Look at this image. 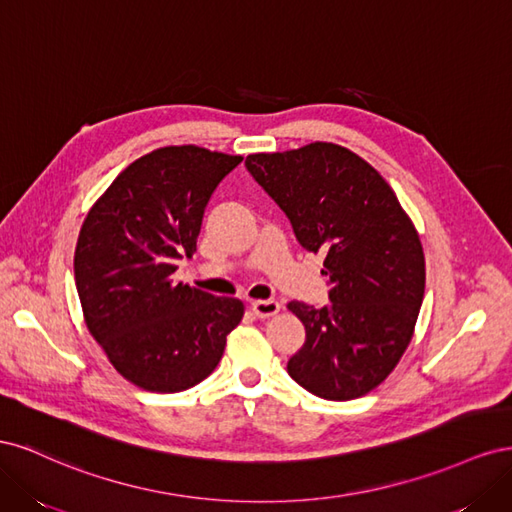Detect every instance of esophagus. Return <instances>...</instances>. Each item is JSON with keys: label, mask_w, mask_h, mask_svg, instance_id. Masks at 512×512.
Instances as JSON below:
<instances>
[{"label": "esophagus", "mask_w": 512, "mask_h": 512, "mask_svg": "<svg viewBox=\"0 0 512 512\" xmlns=\"http://www.w3.org/2000/svg\"><path fill=\"white\" fill-rule=\"evenodd\" d=\"M252 312H254L258 318H269V316H275L277 312H280V303L273 301V299L254 301V303H252Z\"/></svg>", "instance_id": "1"}]
</instances>
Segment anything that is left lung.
<instances>
[{"label": "left lung", "mask_w": 512, "mask_h": 512, "mask_svg": "<svg viewBox=\"0 0 512 512\" xmlns=\"http://www.w3.org/2000/svg\"><path fill=\"white\" fill-rule=\"evenodd\" d=\"M245 168L329 275V305L288 303L305 324L290 378L331 401L376 389L406 352L425 294L423 245L391 185L333 143L254 153Z\"/></svg>", "instance_id": "8db88e82"}]
</instances>
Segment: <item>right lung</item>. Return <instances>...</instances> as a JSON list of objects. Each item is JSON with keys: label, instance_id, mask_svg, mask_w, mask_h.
Masks as SVG:
<instances>
[{"label": "right lung", "instance_id": "add662e5", "mask_svg": "<svg viewBox=\"0 0 512 512\" xmlns=\"http://www.w3.org/2000/svg\"><path fill=\"white\" fill-rule=\"evenodd\" d=\"M241 156L183 145L132 162L83 222L74 280L89 333L119 374L145 391L177 393L218 367L239 299L173 280L196 252L211 194Z\"/></svg>", "mask_w": 512, "mask_h": 512}]
</instances>
